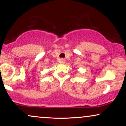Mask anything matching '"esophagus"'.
Listing matches in <instances>:
<instances>
[{"mask_svg":"<svg viewBox=\"0 0 126 126\" xmlns=\"http://www.w3.org/2000/svg\"><path fill=\"white\" fill-rule=\"evenodd\" d=\"M59 62H60V63H65V60L64 59H60V60H59Z\"/></svg>","mask_w":126,"mask_h":126,"instance_id":"34e87169","label":"esophagus"}]
</instances>
